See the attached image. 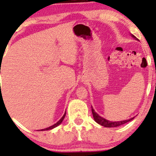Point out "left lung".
<instances>
[{
    "label": "left lung",
    "mask_w": 156,
    "mask_h": 156,
    "mask_svg": "<svg viewBox=\"0 0 156 156\" xmlns=\"http://www.w3.org/2000/svg\"><path fill=\"white\" fill-rule=\"evenodd\" d=\"M132 36H133V37H135V38H136V37H134L133 35H132ZM91 109H92V114H93V116H94V120H95V122H97L99 125H102V126H103V127H115L118 126H120V125H124V124L127 123V122H130V121L133 120V119H134V117H133V118H131V119H127V120L120 121V122H110V121L106 120V119H103V117H101V116L97 114L95 111H94V109L92 107H91Z\"/></svg>",
    "instance_id": "obj_1"
}]
</instances>
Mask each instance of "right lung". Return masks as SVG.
Listing matches in <instances>:
<instances>
[{"mask_svg":"<svg viewBox=\"0 0 156 156\" xmlns=\"http://www.w3.org/2000/svg\"><path fill=\"white\" fill-rule=\"evenodd\" d=\"M65 116H66V112H65V114L63 115V116H62V117L60 119H59V122H56V124H54V125H52V126H50V127H47V128H45V129H42L41 130H50V129H53V128H54V127H57L58 125H59L61 123H62V121H63V119H64V118H65Z\"/></svg>","mask_w":156,"mask_h":156,"instance_id":"right-lung-1","label":"right lung"}]
</instances>
